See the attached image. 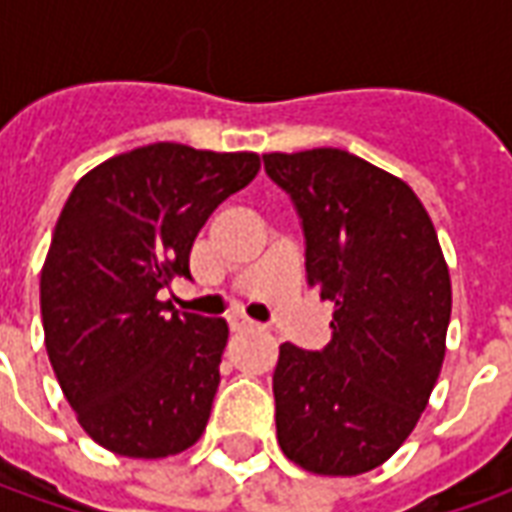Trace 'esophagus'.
<instances>
[{"label": "esophagus", "instance_id": "esophagus-1", "mask_svg": "<svg viewBox=\"0 0 512 512\" xmlns=\"http://www.w3.org/2000/svg\"><path fill=\"white\" fill-rule=\"evenodd\" d=\"M227 323H230V329H233V332H244V329H252V326H255V321H249V318L241 315V312H233V315L227 318Z\"/></svg>", "mask_w": 512, "mask_h": 512}]
</instances>
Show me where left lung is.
<instances>
[{
	"instance_id": "obj_1",
	"label": "left lung",
	"mask_w": 512,
	"mask_h": 512,
	"mask_svg": "<svg viewBox=\"0 0 512 512\" xmlns=\"http://www.w3.org/2000/svg\"><path fill=\"white\" fill-rule=\"evenodd\" d=\"M307 244V285L334 304L323 351L279 345L277 439L301 469H376L428 406L450 326V271L425 205L395 175L337 147L266 153Z\"/></svg>"
}]
</instances>
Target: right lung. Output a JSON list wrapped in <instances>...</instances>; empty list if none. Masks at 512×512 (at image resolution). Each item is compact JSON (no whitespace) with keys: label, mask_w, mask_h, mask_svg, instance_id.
Wrapping results in <instances>:
<instances>
[{"label":"right lung","mask_w":512,"mask_h":512,"mask_svg":"<svg viewBox=\"0 0 512 512\" xmlns=\"http://www.w3.org/2000/svg\"><path fill=\"white\" fill-rule=\"evenodd\" d=\"M260 169L257 153L156 142L90 169L40 271L46 351L84 433L126 458L189 450L211 417L227 321L169 312L194 238Z\"/></svg>","instance_id":"right-lung-1"}]
</instances>
